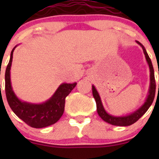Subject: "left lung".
<instances>
[{
	"instance_id": "left-lung-1",
	"label": "left lung",
	"mask_w": 159,
	"mask_h": 159,
	"mask_svg": "<svg viewBox=\"0 0 159 159\" xmlns=\"http://www.w3.org/2000/svg\"><path fill=\"white\" fill-rule=\"evenodd\" d=\"M136 42L142 47V50H143L145 59H146V61L147 63H148L149 67V70H150V86H149L148 89V96H147L144 104L140 107V108H138V109L134 111L129 114V115H125V116H115V115H110V114H108V112L105 111V108H104L102 100H101L100 95H99L98 92V91L96 90L95 87H94V85H92V94L93 97H94V100H95L96 102L98 114L99 116L102 118V120H104V121H106V122L112 125L129 126L134 124V122H136V121H137L138 120H139V118L147 111H148L149 107L152 105V102H153L154 98H155L156 86H155V74H154V68L153 66H152V61H151L150 57H149L148 53H147L145 47H144L139 41H136Z\"/></svg>"
}]
</instances>
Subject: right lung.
<instances>
[{
	"label": "right lung",
	"instance_id": "add662e5",
	"mask_svg": "<svg viewBox=\"0 0 159 159\" xmlns=\"http://www.w3.org/2000/svg\"><path fill=\"white\" fill-rule=\"evenodd\" d=\"M17 45L13 48L5 71V93L7 102L14 113L27 125L35 129L48 127L57 122L65 111V98L76 86L77 83H62L52 96L41 104H33L19 99L14 92L11 81V67L13 52Z\"/></svg>",
	"mask_w": 159,
	"mask_h": 159
}]
</instances>
